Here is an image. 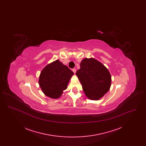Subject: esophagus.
Segmentation results:
<instances>
[{"instance_id":"esophagus-1","label":"esophagus","mask_w":146,"mask_h":146,"mask_svg":"<svg viewBox=\"0 0 146 146\" xmlns=\"http://www.w3.org/2000/svg\"><path fill=\"white\" fill-rule=\"evenodd\" d=\"M73 70V72H74V74L76 73V69L74 68V69H73V70Z\"/></svg>"}]
</instances>
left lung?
<instances>
[{"label": "left lung", "instance_id": "1", "mask_svg": "<svg viewBox=\"0 0 146 146\" xmlns=\"http://www.w3.org/2000/svg\"><path fill=\"white\" fill-rule=\"evenodd\" d=\"M76 75L85 95L90 100H99L110 89L111 76L108 70L94 58L83 59Z\"/></svg>", "mask_w": 146, "mask_h": 146}]
</instances>
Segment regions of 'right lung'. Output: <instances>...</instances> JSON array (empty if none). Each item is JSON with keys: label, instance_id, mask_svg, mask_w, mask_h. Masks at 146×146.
<instances>
[{"label": "right lung", "instance_id": "add662e5", "mask_svg": "<svg viewBox=\"0 0 146 146\" xmlns=\"http://www.w3.org/2000/svg\"><path fill=\"white\" fill-rule=\"evenodd\" d=\"M74 73L59 60L47 65L40 73L39 84L44 94L52 98L60 97Z\"/></svg>", "mask_w": 146, "mask_h": 146}]
</instances>
